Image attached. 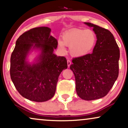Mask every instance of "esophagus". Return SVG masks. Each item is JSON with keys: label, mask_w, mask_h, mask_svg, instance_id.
I'll use <instances>...</instances> for the list:
<instances>
[{"label": "esophagus", "mask_w": 128, "mask_h": 128, "mask_svg": "<svg viewBox=\"0 0 128 128\" xmlns=\"http://www.w3.org/2000/svg\"><path fill=\"white\" fill-rule=\"evenodd\" d=\"M67 63H68V68H69L70 66V64H71V61L70 60H67Z\"/></svg>", "instance_id": "1"}]
</instances>
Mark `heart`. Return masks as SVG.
<instances>
[{
  "mask_svg": "<svg viewBox=\"0 0 128 128\" xmlns=\"http://www.w3.org/2000/svg\"><path fill=\"white\" fill-rule=\"evenodd\" d=\"M63 41L59 40L58 45L64 52L66 46L70 47V53L73 56H83L92 51L96 43V34L92 30L72 29L64 33Z\"/></svg>",
  "mask_w": 128,
  "mask_h": 128,
  "instance_id": "1",
  "label": "heart"
}]
</instances>
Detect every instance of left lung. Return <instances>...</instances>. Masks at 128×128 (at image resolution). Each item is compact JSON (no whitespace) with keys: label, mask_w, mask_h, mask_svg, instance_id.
Wrapping results in <instances>:
<instances>
[{"label":"left lung","mask_w":128,"mask_h":128,"mask_svg":"<svg viewBox=\"0 0 128 128\" xmlns=\"http://www.w3.org/2000/svg\"><path fill=\"white\" fill-rule=\"evenodd\" d=\"M97 42L92 54L73 58L70 69L76 80L78 96L90 101L106 96L114 84L119 74L120 51L109 30L90 22Z\"/></svg>","instance_id":"8db88e82"}]
</instances>
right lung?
<instances>
[{"label": "right lung", "mask_w": 128, "mask_h": 128, "mask_svg": "<svg viewBox=\"0 0 128 128\" xmlns=\"http://www.w3.org/2000/svg\"><path fill=\"white\" fill-rule=\"evenodd\" d=\"M50 31L40 27L23 33L17 40L10 58V77L16 88L22 97L36 102L54 97L59 75L68 68L66 58L54 54L58 41L50 36ZM34 49L40 50V54L31 64L27 56Z\"/></svg>", "instance_id": "right-lung-1"}]
</instances>
